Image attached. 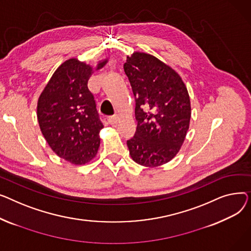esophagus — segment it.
Here are the masks:
<instances>
[{
    "label": "esophagus",
    "instance_id": "1",
    "mask_svg": "<svg viewBox=\"0 0 251 251\" xmlns=\"http://www.w3.org/2000/svg\"><path fill=\"white\" fill-rule=\"evenodd\" d=\"M107 121L110 125H115L117 123V121H119V119H117V116L113 115V116H108L107 117Z\"/></svg>",
    "mask_w": 251,
    "mask_h": 251
}]
</instances>
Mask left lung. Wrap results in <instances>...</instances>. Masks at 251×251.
I'll return each instance as SVG.
<instances>
[{
    "mask_svg": "<svg viewBox=\"0 0 251 251\" xmlns=\"http://www.w3.org/2000/svg\"><path fill=\"white\" fill-rule=\"evenodd\" d=\"M136 98L137 131L126 142L129 155L146 167L171 161L184 142L190 99L179 74L156 56L135 51L124 65Z\"/></svg>",
    "mask_w": 251,
    "mask_h": 251,
    "instance_id": "obj_1",
    "label": "left lung"
}]
</instances>
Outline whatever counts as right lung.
<instances>
[{
  "label": "right lung",
  "instance_id": "1",
  "mask_svg": "<svg viewBox=\"0 0 251 251\" xmlns=\"http://www.w3.org/2000/svg\"><path fill=\"white\" fill-rule=\"evenodd\" d=\"M107 62L104 58L93 68L76 57L69 58L39 95L37 120L42 135L50 149L71 164L84 165L98 152L103 125L88 80Z\"/></svg>",
  "mask_w": 251,
  "mask_h": 251
}]
</instances>
